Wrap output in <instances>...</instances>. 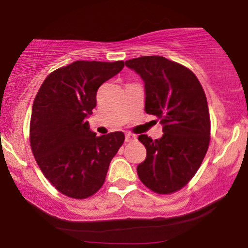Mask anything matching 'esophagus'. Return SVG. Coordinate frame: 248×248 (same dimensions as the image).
<instances>
[{
  "label": "esophagus",
  "instance_id": "obj_1",
  "mask_svg": "<svg viewBox=\"0 0 248 248\" xmlns=\"http://www.w3.org/2000/svg\"><path fill=\"white\" fill-rule=\"evenodd\" d=\"M126 142H132V141H134V140H136V136H134V134H132V133H127L126 134Z\"/></svg>",
  "mask_w": 248,
  "mask_h": 248
}]
</instances>
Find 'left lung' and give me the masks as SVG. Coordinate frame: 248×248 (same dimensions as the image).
I'll use <instances>...</instances> for the list:
<instances>
[{"instance_id":"obj_1","label":"left lung","mask_w":248,"mask_h":248,"mask_svg":"<svg viewBox=\"0 0 248 248\" xmlns=\"http://www.w3.org/2000/svg\"><path fill=\"white\" fill-rule=\"evenodd\" d=\"M145 82V111L163 126L162 138L138 137L146 158L137 168L140 181L158 194H170L196 175L210 142V114L202 84L187 67L162 56L124 62Z\"/></svg>"}]
</instances>
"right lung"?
I'll return each instance as SVG.
<instances>
[{"label": "right lung", "mask_w": 248, "mask_h": 248, "mask_svg": "<svg viewBox=\"0 0 248 248\" xmlns=\"http://www.w3.org/2000/svg\"><path fill=\"white\" fill-rule=\"evenodd\" d=\"M124 66V61H76L50 73L34 98L32 154L50 184L69 198L93 196L124 144L122 132L97 137L86 121L96 107L97 90Z\"/></svg>", "instance_id": "right-lung-1"}]
</instances>
